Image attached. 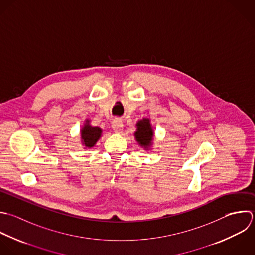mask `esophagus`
<instances>
[{
	"label": "esophagus",
	"mask_w": 255,
	"mask_h": 255,
	"mask_svg": "<svg viewBox=\"0 0 255 255\" xmlns=\"http://www.w3.org/2000/svg\"><path fill=\"white\" fill-rule=\"evenodd\" d=\"M112 129L114 131V133L116 134H120L123 131V124L119 119H115L112 122Z\"/></svg>",
	"instance_id": "34e87169"
}]
</instances>
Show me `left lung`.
<instances>
[{"mask_svg": "<svg viewBox=\"0 0 255 255\" xmlns=\"http://www.w3.org/2000/svg\"><path fill=\"white\" fill-rule=\"evenodd\" d=\"M134 137L138 145L145 151L152 149L154 143V129L150 118L145 117L137 121Z\"/></svg>", "mask_w": 255, "mask_h": 255, "instance_id": "1", "label": "left lung"}]
</instances>
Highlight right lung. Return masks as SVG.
Returning a JSON list of instances; mask_svg holds the SVG:
<instances>
[{"label":"right lung","instance_id":"obj_1","mask_svg":"<svg viewBox=\"0 0 255 255\" xmlns=\"http://www.w3.org/2000/svg\"><path fill=\"white\" fill-rule=\"evenodd\" d=\"M102 136V129L98 126H92L90 119H85L80 129V142L83 149H91Z\"/></svg>","mask_w":255,"mask_h":255}]
</instances>
